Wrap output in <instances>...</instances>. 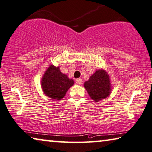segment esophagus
<instances>
[{"instance_id":"34e87169","label":"esophagus","mask_w":152,"mask_h":152,"mask_svg":"<svg viewBox=\"0 0 152 152\" xmlns=\"http://www.w3.org/2000/svg\"><path fill=\"white\" fill-rule=\"evenodd\" d=\"M76 83L78 85H81L83 83V80L81 78H77L76 80Z\"/></svg>"}]
</instances>
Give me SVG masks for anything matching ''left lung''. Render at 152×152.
<instances>
[{
	"mask_svg": "<svg viewBox=\"0 0 152 152\" xmlns=\"http://www.w3.org/2000/svg\"><path fill=\"white\" fill-rule=\"evenodd\" d=\"M84 87L90 98L99 102L109 96L111 92L110 77L104 69H98L90 76L89 80L84 83Z\"/></svg>",
	"mask_w": 152,
	"mask_h": 152,
	"instance_id": "obj_1",
	"label": "left lung"
}]
</instances>
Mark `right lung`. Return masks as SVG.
<instances>
[{
	"mask_svg": "<svg viewBox=\"0 0 152 152\" xmlns=\"http://www.w3.org/2000/svg\"><path fill=\"white\" fill-rule=\"evenodd\" d=\"M42 88L44 94L50 98L60 100L74 82L67 75L61 72L59 67L51 65L42 78Z\"/></svg>",
	"mask_w": 152,
	"mask_h": 152,
	"instance_id": "1",
	"label": "right lung"
}]
</instances>
